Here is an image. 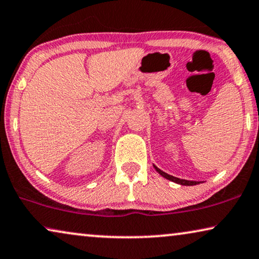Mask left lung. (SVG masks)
I'll return each mask as SVG.
<instances>
[{
	"label": "left lung",
	"instance_id": "obj_1",
	"mask_svg": "<svg viewBox=\"0 0 259 259\" xmlns=\"http://www.w3.org/2000/svg\"><path fill=\"white\" fill-rule=\"evenodd\" d=\"M154 168L156 169L157 173H159L160 175H162L164 179L167 180H170V181H173L175 183H179V185H182V186H195V185H198V181H189V180H183V179H179V178H175V176H171L169 174L164 173V171H162L161 169H159L156 166H154Z\"/></svg>",
	"mask_w": 259,
	"mask_h": 259
}]
</instances>
